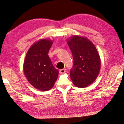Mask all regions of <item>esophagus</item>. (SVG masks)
Segmentation results:
<instances>
[{
  "mask_svg": "<svg viewBox=\"0 0 124 124\" xmlns=\"http://www.w3.org/2000/svg\"><path fill=\"white\" fill-rule=\"evenodd\" d=\"M65 72H66V69H62L60 70L59 73L60 74H64L65 73Z\"/></svg>",
  "mask_w": 124,
  "mask_h": 124,
  "instance_id": "obj_1",
  "label": "esophagus"
}]
</instances>
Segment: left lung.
I'll list each match as a JSON object with an SVG mask.
<instances>
[{
  "label": "left lung",
  "instance_id": "8db88e82",
  "mask_svg": "<svg viewBox=\"0 0 124 124\" xmlns=\"http://www.w3.org/2000/svg\"><path fill=\"white\" fill-rule=\"evenodd\" d=\"M71 51L74 66L70 70V78L75 86L85 87L98 77L101 60L96 47L86 37L73 35L67 39Z\"/></svg>",
  "mask_w": 124,
  "mask_h": 124
}]
</instances>
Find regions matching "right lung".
Wrapping results in <instances>:
<instances>
[{
	"label": "right lung",
	"mask_w": 124,
	"mask_h": 124,
	"mask_svg": "<svg viewBox=\"0 0 124 124\" xmlns=\"http://www.w3.org/2000/svg\"><path fill=\"white\" fill-rule=\"evenodd\" d=\"M53 43L50 39H40L30 46L24 62L23 71L26 79L41 91L52 88L58 77V70L54 67L48 56Z\"/></svg>",
	"instance_id": "add662e5"
}]
</instances>
